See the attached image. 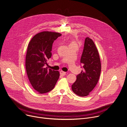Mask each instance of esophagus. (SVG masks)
Wrapping results in <instances>:
<instances>
[{"mask_svg":"<svg viewBox=\"0 0 127 127\" xmlns=\"http://www.w3.org/2000/svg\"><path fill=\"white\" fill-rule=\"evenodd\" d=\"M60 75H61V76H65V75H66V72H63V71H61L60 72Z\"/></svg>","mask_w":127,"mask_h":127,"instance_id":"obj_1","label":"esophagus"}]
</instances>
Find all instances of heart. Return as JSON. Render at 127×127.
I'll return each instance as SVG.
<instances>
[{
  "instance_id": "b5f03b06",
  "label": "heart",
  "mask_w": 127,
  "mask_h": 127,
  "mask_svg": "<svg viewBox=\"0 0 127 127\" xmlns=\"http://www.w3.org/2000/svg\"><path fill=\"white\" fill-rule=\"evenodd\" d=\"M69 46H72V45H77V43L74 40H71L69 42Z\"/></svg>"
}]
</instances>
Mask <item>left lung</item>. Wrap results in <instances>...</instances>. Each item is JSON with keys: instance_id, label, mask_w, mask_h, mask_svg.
I'll list each match as a JSON object with an SVG mask.
<instances>
[{"instance_id": "obj_1", "label": "left lung", "mask_w": 127, "mask_h": 127, "mask_svg": "<svg viewBox=\"0 0 127 127\" xmlns=\"http://www.w3.org/2000/svg\"><path fill=\"white\" fill-rule=\"evenodd\" d=\"M84 70L77 76L72 85L73 92L80 96L88 95L96 86L101 72V62L97 49L94 41L86 38L81 58Z\"/></svg>"}]
</instances>
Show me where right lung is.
<instances>
[{
    "instance_id": "right-lung-1",
    "label": "right lung",
    "mask_w": 127,
    "mask_h": 127,
    "mask_svg": "<svg viewBox=\"0 0 127 127\" xmlns=\"http://www.w3.org/2000/svg\"><path fill=\"white\" fill-rule=\"evenodd\" d=\"M62 34L44 31L34 35L30 40L26 56V69L29 80L39 94L48 93L53 89L60 76L57 71L45 68L51 57L52 44Z\"/></svg>"
}]
</instances>
